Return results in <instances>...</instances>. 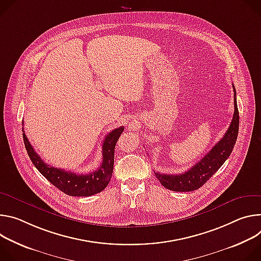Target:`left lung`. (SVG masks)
<instances>
[{"label":"left lung","mask_w":261,"mask_h":261,"mask_svg":"<svg viewBox=\"0 0 261 261\" xmlns=\"http://www.w3.org/2000/svg\"><path fill=\"white\" fill-rule=\"evenodd\" d=\"M232 87L234 91V113L232 121L224 137L205 156L181 174H163V173L154 171L156 178L166 189L174 192H191L198 190L215 174L232 152L238 139L240 124V115L236 98L237 91L234 85H232Z\"/></svg>","instance_id":"8db88e82"}]
</instances>
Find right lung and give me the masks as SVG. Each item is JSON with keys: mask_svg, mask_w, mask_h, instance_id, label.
<instances>
[{"mask_svg": "<svg viewBox=\"0 0 261 261\" xmlns=\"http://www.w3.org/2000/svg\"><path fill=\"white\" fill-rule=\"evenodd\" d=\"M123 130L124 127L120 126L107 135L102 143V163L97 170L89 174H76L74 172L64 171L63 169L55 168L45 164L35 152L23 132V128L22 138L29 158L50 184L69 196L87 197L101 192L109 185L113 174L115 145Z\"/></svg>", "mask_w": 261, "mask_h": 261, "instance_id": "1", "label": "right lung"}]
</instances>
